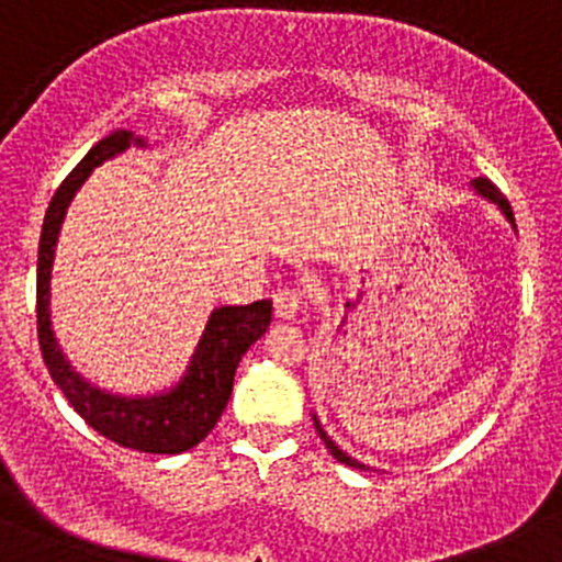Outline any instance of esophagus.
<instances>
[{
  "label": "esophagus",
  "mask_w": 562,
  "mask_h": 562,
  "mask_svg": "<svg viewBox=\"0 0 562 562\" xmlns=\"http://www.w3.org/2000/svg\"><path fill=\"white\" fill-rule=\"evenodd\" d=\"M305 305V294L300 292V289L294 286H283L279 292L273 294V308H276V316L283 322H292L297 319L300 308Z\"/></svg>",
  "instance_id": "obj_1"
}]
</instances>
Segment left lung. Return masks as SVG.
Segmentation results:
<instances>
[{
	"label": "left lung",
	"mask_w": 562,
	"mask_h": 562,
	"mask_svg": "<svg viewBox=\"0 0 562 562\" xmlns=\"http://www.w3.org/2000/svg\"><path fill=\"white\" fill-rule=\"evenodd\" d=\"M471 187H473V192H476L479 196H484V200L487 202H493V205H497L501 207V213L503 216H506V222L512 224L514 227V233H517V224H514V213H512V205H508V200L506 196H503L501 192H497V187L493 181H487V178H476V181H471ZM314 425H316V432H319L322 436V441H324V447L329 449V454L335 457V460L338 462H344V465H349V468H360V471H370V468L366 465V462H360V460H355V457H349L344 452V449L338 447V443L333 441V438L327 436V432H324V427L319 425V416L314 414Z\"/></svg>",
	"instance_id": "1"
}]
</instances>
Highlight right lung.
Wrapping results in <instances>:
<instances>
[{
	"label": "right lung",
	"instance_id": "obj_1",
	"mask_svg": "<svg viewBox=\"0 0 562 562\" xmlns=\"http://www.w3.org/2000/svg\"><path fill=\"white\" fill-rule=\"evenodd\" d=\"M130 146L146 148L135 132L115 130L97 143L80 165L65 178L45 211L43 235L37 251V335L45 368L54 384L65 392L69 406L78 411L86 425L94 427L108 441L124 449L148 454H181L196 447L216 427L218 416L233 395L235 370L243 355L251 349L270 327L273 303L257 300L251 305H222L207 316L202 338L196 344L187 370L170 390L154 395H119L91 384L78 373L61 351L50 327V270H54L56 243L72 196L80 192L86 178L113 156Z\"/></svg>",
	"mask_w": 562,
	"mask_h": 562
}]
</instances>
